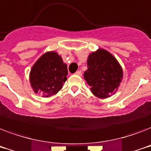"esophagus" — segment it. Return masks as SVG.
Wrapping results in <instances>:
<instances>
[{
	"label": "esophagus",
	"instance_id": "34e87169",
	"mask_svg": "<svg viewBox=\"0 0 151 151\" xmlns=\"http://www.w3.org/2000/svg\"><path fill=\"white\" fill-rule=\"evenodd\" d=\"M75 74L77 75V76H81L82 73H81V72H80V71H76V73H75Z\"/></svg>",
	"mask_w": 151,
	"mask_h": 151
}]
</instances>
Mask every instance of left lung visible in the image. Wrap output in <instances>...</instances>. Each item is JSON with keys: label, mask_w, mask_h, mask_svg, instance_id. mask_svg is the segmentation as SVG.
Segmentation results:
<instances>
[{"label": "left lung", "mask_w": 151, "mask_h": 151, "mask_svg": "<svg viewBox=\"0 0 151 151\" xmlns=\"http://www.w3.org/2000/svg\"><path fill=\"white\" fill-rule=\"evenodd\" d=\"M87 70L84 79L91 92L99 98H107L116 92L122 78V69L109 52L99 49L87 59Z\"/></svg>", "instance_id": "left-lung-1"}]
</instances>
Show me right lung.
<instances>
[{
	"mask_svg": "<svg viewBox=\"0 0 151 151\" xmlns=\"http://www.w3.org/2000/svg\"><path fill=\"white\" fill-rule=\"evenodd\" d=\"M68 68L56 52H47L32 66L30 83L35 93L44 97L56 94L67 79Z\"/></svg>",
	"mask_w": 151,
	"mask_h": 151,
	"instance_id": "right-lung-1",
	"label": "right lung"
}]
</instances>
